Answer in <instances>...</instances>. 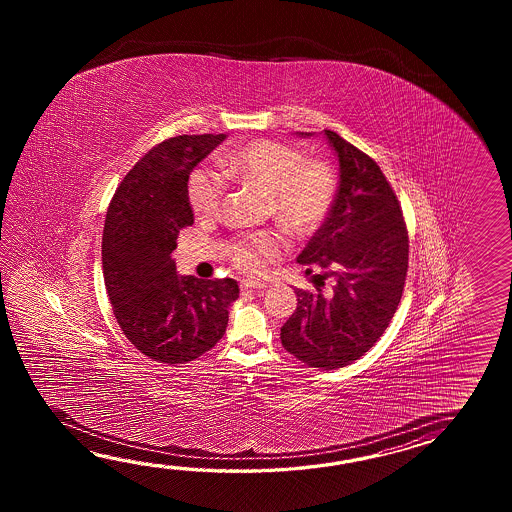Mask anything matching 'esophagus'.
I'll return each mask as SVG.
<instances>
[{
    "instance_id": "1",
    "label": "esophagus",
    "mask_w": 512,
    "mask_h": 512,
    "mask_svg": "<svg viewBox=\"0 0 512 512\" xmlns=\"http://www.w3.org/2000/svg\"><path fill=\"white\" fill-rule=\"evenodd\" d=\"M241 291H249V289H265L267 285L263 282H258V280H243L240 283Z\"/></svg>"
}]
</instances>
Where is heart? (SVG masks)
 I'll use <instances>...</instances> for the list:
<instances>
[{
	"label": "heart",
	"instance_id": "heart-1",
	"mask_svg": "<svg viewBox=\"0 0 512 512\" xmlns=\"http://www.w3.org/2000/svg\"><path fill=\"white\" fill-rule=\"evenodd\" d=\"M219 168L232 181L267 194L274 219L296 234H311L324 225L337 196L335 170L283 142L258 139L219 155ZM227 192L225 179L197 168L188 179L190 207L201 218L216 216ZM285 249L274 232H260L230 247L232 261L247 272H263Z\"/></svg>",
	"mask_w": 512,
	"mask_h": 512
}]
</instances>
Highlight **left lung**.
Listing matches in <instances>:
<instances>
[{
    "mask_svg": "<svg viewBox=\"0 0 512 512\" xmlns=\"http://www.w3.org/2000/svg\"><path fill=\"white\" fill-rule=\"evenodd\" d=\"M298 137L313 133L298 131ZM338 159V190L324 225L296 261L333 276V293L296 289L298 307L282 326V344L311 368L335 370L360 359L382 337L403 296L408 232L377 163L324 130Z\"/></svg>",
    "mask_w": 512,
    "mask_h": 512,
    "instance_id": "1",
    "label": "left lung"
}]
</instances>
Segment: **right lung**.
Instances as JSON below:
<instances>
[{"mask_svg": "<svg viewBox=\"0 0 512 512\" xmlns=\"http://www.w3.org/2000/svg\"><path fill=\"white\" fill-rule=\"evenodd\" d=\"M225 137L179 135L157 144L122 179L106 214L102 267L113 313L131 344L164 364L214 348L240 296L236 280L179 276L172 260L179 230L194 223L190 172Z\"/></svg>", "mask_w": 512, "mask_h": 512, "instance_id": "1", "label": "right lung"}]
</instances>
